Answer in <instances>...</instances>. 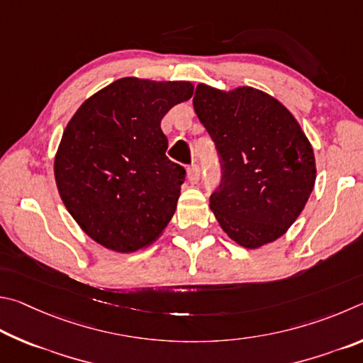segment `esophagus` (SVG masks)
Segmentation results:
<instances>
[{
    "mask_svg": "<svg viewBox=\"0 0 363 363\" xmlns=\"http://www.w3.org/2000/svg\"><path fill=\"white\" fill-rule=\"evenodd\" d=\"M201 178V167L198 164H193L188 167V180L191 183H198Z\"/></svg>",
    "mask_w": 363,
    "mask_h": 363,
    "instance_id": "obj_1",
    "label": "esophagus"
}]
</instances>
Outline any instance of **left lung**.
I'll list each match as a JSON object with an SVG mask.
<instances>
[{
    "instance_id": "obj_1",
    "label": "left lung",
    "mask_w": 363,
    "mask_h": 363,
    "mask_svg": "<svg viewBox=\"0 0 363 363\" xmlns=\"http://www.w3.org/2000/svg\"><path fill=\"white\" fill-rule=\"evenodd\" d=\"M193 106L218 152L221 178L211 208L220 226L245 249L279 239L315 183L314 151L298 121L253 87L225 92L199 84Z\"/></svg>"
}]
</instances>
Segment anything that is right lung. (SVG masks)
I'll list each match as a JSON object with an SVG mask.
<instances>
[{"label":"right lung","mask_w":363,"mask_h":363,"mask_svg":"<svg viewBox=\"0 0 363 363\" xmlns=\"http://www.w3.org/2000/svg\"><path fill=\"white\" fill-rule=\"evenodd\" d=\"M191 95L186 81L123 78L69 119L55 155V183L67 211L95 242L135 252L169 225L186 170L165 156L161 121Z\"/></svg>","instance_id":"add662e5"}]
</instances>
